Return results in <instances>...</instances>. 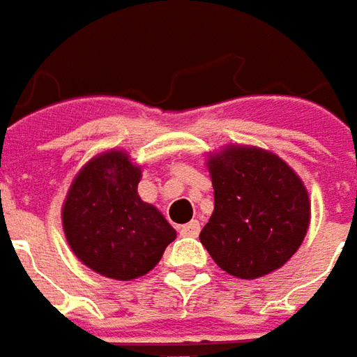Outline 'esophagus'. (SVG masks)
<instances>
[{
	"instance_id": "esophagus-1",
	"label": "esophagus",
	"mask_w": 357,
	"mask_h": 357,
	"mask_svg": "<svg viewBox=\"0 0 357 357\" xmlns=\"http://www.w3.org/2000/svg\"><path fill=\"white\" fill-rule=\"evenodd\" d=\"M199 230H201L199 220H191L188 225H181V227H179V234H181V236H197Z\"/></svg>"
}]
</instances>
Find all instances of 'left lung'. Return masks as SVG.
Masks as SVG:
<instances>
[{
    "mask_svg": "<svg viewBox=\"0 0 357 357\" xmlns=\"http://www.w3.org/2000/svg\"><path fill=\"white\" fill-rule=\"evenodd\" d=\"M215 211L199 240L220 270L256 280L297 252L311 222L307 188L275 154L227 146L207 160Z\"/></svg>",
    "mask_w": 357,
    "mask_h": 357,
    "instance_id": "1",
    "label": "left lung"
}]
</instances>
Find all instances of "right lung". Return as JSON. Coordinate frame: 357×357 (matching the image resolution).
<instances>
[{"instance_id":"1","label":"right lung","mask_w":357,"mask_h":357,"mask_svg":"<svg viewBox=\"0 0 357 357\" xmlns=\"http://www.w3.org/2000/svg\"><path fill=\"white\" fill-rule=\"evenodd\" d=\"M140 166L109 150L77 172L62 207V227L77 260L111 280H137L152 270L176 230L138 197Z\"/></svg>"}]
</instances>
